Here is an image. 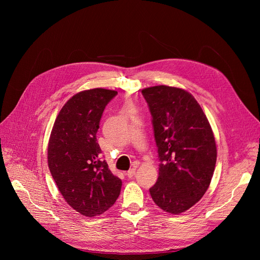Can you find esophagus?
Returning a JSON list of instances; mask_svg holds the SVG:
<instances>
[{
    "mask_svg": "<svg viewBox=\"0 0 260 260\" xmlns=\"http://www.w3.org/2000/svg\"><path fill=\"white\" fill-rule=\"evenodd\" d=\"M135 174H136V167H135V168H131L130 170H128V171H127V176H128V178H132L133 176H135Z\"/></svg>",
    "mask_w": 260,
    "mask_h": 260,
    "instance_id": "esophagus-1",
    "label": "esophagus"
}]
</instances>
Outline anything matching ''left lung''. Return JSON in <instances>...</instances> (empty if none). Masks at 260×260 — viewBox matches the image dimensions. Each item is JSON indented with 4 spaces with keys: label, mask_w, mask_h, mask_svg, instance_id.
Listing matches in <instances>:
<instances>
[{
    "label": "left lung",
    "mask_w": 260,
    "mask_h": 260,
    "mask_svg": "<svg viewBox=\"0 0 260 260\" xmlns=\"http://www.w3.org/2000/svg\"><path fill=\"white\" fill-rule=\"evenodd\" d=\"M152 115L159 158L155 204L178 215L205 194L214 175L217 147L206 115L191 93L168 85L142 90Z\"/></svg>",
    "instance_id": "left-lung-1"
}]
</instances>
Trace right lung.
I'll list each match as a JSON object with an SVG mask.
<instances>
[{
	"label": "right lung",
	"instance_id": "add662e5",
	"mask_svg": "<svg viewBox=\"0 0 260 260\" xmlns=\"http://www.w3.org/2000/svg\"><path fill=\"white\" fill-rule=\"evenodd\" d=\"M117 91L91 89L75 94L55 119L48 146L51 175L68 205L86 217L111 208L121 180L102 158L96 133L106 105Z\"/></svg>",
	"mask_w": 260,
	"mask_h": 260
}]
</instances>
